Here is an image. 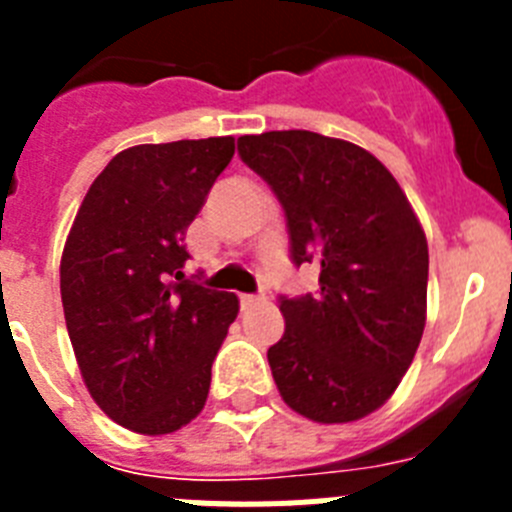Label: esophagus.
<instances>
[{"label":"esophagus","mask_w":512,"mask_h":512,"mask_svg":"<svg viewBox=\"0 0 512 512\" xmlns=\"http://www.w3.org/2000/svg\"><path fill=\"white\" fill-rule=\"evenodd\" d=\"M261 300H264V297H259V295H241V307L243 310H248V307L259 305Z\"/></svg>","instance_id":"esophagus-1"}]
</instances>
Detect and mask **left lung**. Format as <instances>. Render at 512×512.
<instances>
[{
    "label": "left lung",
    "instance_id": "left-lung-1",
    "mask_svg": "<svg viewBox=\"0 0 512 512\" xmlns=\"http://www.w3.org/2000/svg\"><path fill=\"white\" fill-rule=\"evenodd\" d=\"M238 156L284 207L295 266H320L315 295L279 297V395L315 423L374 413L425 328L428 243L408 197L372 153L310 130L241 135Z\"/></svg>",
    "mask_w": 512,
    "mask_h": 512
}]
</instances>
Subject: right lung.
Instances as JSON below:
<instances>
[{
	"instance_id": "right-lung-1",
	"label": "right lung",
	"mask_w": 512,
	"mask_h": 512,
	"mask_svg": "<svg viewBox=\"0 0 512 512\" xmlns=\"http://www.w3.org/2000/svg\"><path fill=\"white\" fill-rule=\"evenodd\" d=\"M233 153L230 135L120 151L66 238L71 346L89 395L128 431L164 436L205 408L238 297L184 277V233Z\"/></svg>"
}]
</instances>
